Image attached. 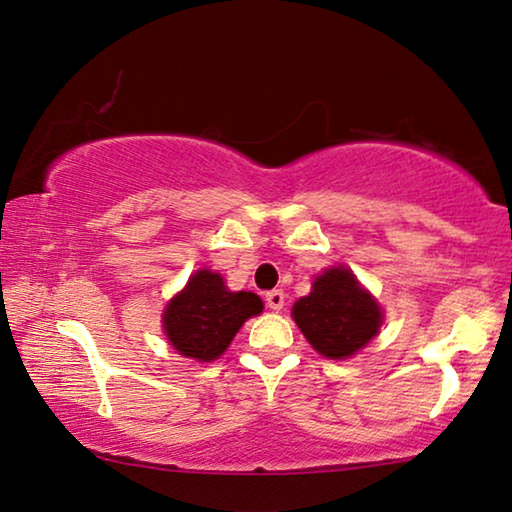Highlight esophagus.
I'll return each instance as SVG.
<instances>
[{
  "label": "esophagus",
  "mask_w": 512,
  "mask_h": 512,
  "mask_svg": "<svg viewBox=\"0 0 512 512\" xmlns=\"http://www.w3.org/2000/svg\"><path fill=\"white\" fill-rule=\"evenodd\" d=\"M266 305L271 307V310H282V305H285V291L282 289H273V291H269V294H266Z\"/></svg>",
  "instance_id": "1"
}]
</instances>
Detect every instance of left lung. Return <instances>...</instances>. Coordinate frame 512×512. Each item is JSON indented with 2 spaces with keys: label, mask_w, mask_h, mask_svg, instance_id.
Segmentation results:
<instances>
[{
  "label": "left lung",
  "mask_w": 512,
  "mask_h": 512,
  "mask_svg": "<svg viewBox=\"0 0 512 512\" xmlns=\"http://www.w3.org/2000/svg\"><path fill=\"white\" fill-rule=\"evenodd\" d=\"M296 326L316 353L346 360L378 335L383 310L355 275L344 266L316 275L310 296L291 307Z\"/></svg>",
  "instance_id": "left-lung-1"
}]
</instances>
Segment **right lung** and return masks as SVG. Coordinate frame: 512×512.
I'll return each instance as SVG.
<instances>
[{"label":"right lung","mask_w":512,"mask_h":512,"mask_svg":"<svg viewBox=\"0 0 512 512\" xmlns=\"http://www.w3.org/2000/svg\"><path fill=\"white\" fill-rule=\"evenodd\" d=\"M262 310V298L253 291H230L221 273L200 269L166 305L164 332L184 358L212 362L225 353L243 323Z\"/></svg>","instance_id":"obj_1"}]
</instances>
